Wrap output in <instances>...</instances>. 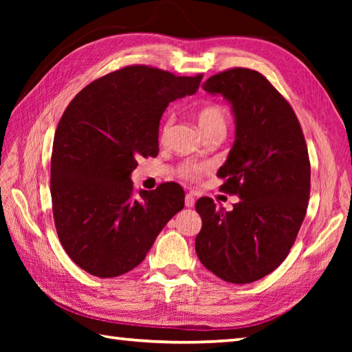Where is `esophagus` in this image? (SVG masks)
<instances>
[{"mask_svg": "<svg viewBox=\"0 0 352 352\" xmlns=\"http://www.w3.org/2000/svg\"><path fill=\"white\" fill-rule=\"evenodd\" d=\"M184 204H186V207H193V204H195V198H193V193L192 192H189L188 195H186Z\"/></svg>", "mask_w": 352, "mask_h": 352, "instance_id": "obj_1", "label": "esophagus"}]
</instances>
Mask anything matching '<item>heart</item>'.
<instances>
[{
    "mask_svg": "<svg viewBox=\"0 0 352 352\" xmlns=\"http://www.w3.org/2000/svg\"><path fill=\"white\" fill-rule=\"evenodd\" d=\"M172 122H174V116H168L164 119L162 131H160L162 139L168 136ZM198 124L206 136L213 133H226L227 124H228V111L226 107H222L221 104H216V102L206 104L198 113ZM203 170H204L203 164L186 162L180 166V175L183 178H189V180H195V178L201 175V172Z\"/></svg>",
    "mask_w": 352,
    "mask_h": 352,
    "instance_id": "1",
    "label": "heart"
}]
</instances>
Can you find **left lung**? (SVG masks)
Wrapping results in <instances>:
<instances>
[{"mask_svg":"<svg viewBox=\"0 0 352 352\" xmlns=\"http://www.w3.org/2000/svg\"><path fill=\"white\" fill-rule=\"evenodd\" d=\"M231 102L236 140L219 168L221 190L241 198L233 210L203 197L198 258L228 283L246 284L278 267L295 243L310 198V160L300 121L265 76L233 68L203 85Z\"/></svg>","mask_w":352,"mask_h":352,"instance_id":"8db88e82","label":"left lung"}]
</instances>
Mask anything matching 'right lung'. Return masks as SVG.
<instances>
[{"instance_id": "obj_1", "label": "right lung", "mask_w": 352, "mask_h": 352, "mask_svg": "<svg viewBox=\"0 0 352 352\" xmlns=\"http://www.w3.org/2000/svg\"><path fill=\"white\" fill-rule=\"evenodd\" d=\"M201 80L131 65L96 78L66 107L51 154L52 216L66 254L86 272L131 271L184 207L180 184L136 193L130 175L138 157L159 154L164 109L195 94Z\"/></svg>"}]
</instances>
